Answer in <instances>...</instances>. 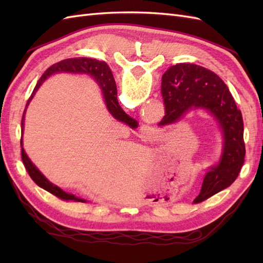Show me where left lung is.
Masks as SVG:
<instances>
[{
    "label": "left lung",
    "mask_w": 263,
    "mask_h": 263,
    "mask_svg": "<svg viewBox=\"0 0 263 263\" xmlns=\"http://www.w3.org/2000/svg\"><path fill=\"white\" fill-rule=\"evenodd\" d=\"M165 116L160 125L172 124L193 108H205L215 117L224 133V148L219 164L206 173L194 203L202 202L232 185L245 157L244 124L230 89L214 72L203 66L180 63L161 78Z\"/></svg>",
    "instance_id": "1"
}]
</instances>
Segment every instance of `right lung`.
I'll list each match as a JSON object with an SVG mask.
<instances>
[{"label": "right lung", "mask_w": 263, "mask_h": 263, "mask_svg": "<svg viewBox=\"0 0 263 263\" xmlns=\"http://www.w3.org/2000/svg\"><path fill=\"white\" fill-rule=\"evenodd\" d=\"M58 72H72V73H88L92 76L96 81L99 83V86L103 89V93L105 97V102L106 105H107L108 110L111 113L116 120H120L122 122L126 123L127 125H130L131 127H136L137 126V122L135 120H132L130 116H127L123 109L121 108V106L119 105V102H117V89H116V83L114 80L113 73L109 69V66L107 63L105 62H100L98 60L95 59H88V58H74V59H66L61 61V62H58L53 64L52 66L44 72V74L42 76L41 79L38 80L37 85L33 89V91L31 93L30 98L28 99L27 106L29 104L31 98L33 97V95L37 91V89L39 86L42 85L43 81L46 79L47 77L52 76L53 73H58ZM26 106V108H27ZM26 111V109H25ZM25 111L24 115H22V120H21V133L24 131V117H25ZM20 144L22 146V139L20 140ZM21 158H22V163H24L26 170L28 172V174L31 177V180L35 182L39 187H42L44 190H46L49 193H52L54 195H57L58 198L62 199V200H72V201H78V202H86L83 199L77 198L76 195L70 194L64 192L62 189H60L59 186L54 185L51 182H48L45 176H44L41 172H39L35 165H33L30 159L28 158V156L26 155L24 148H21Z\"/></svg>", "instance_id": "right-lung-1"}]
</instances>
